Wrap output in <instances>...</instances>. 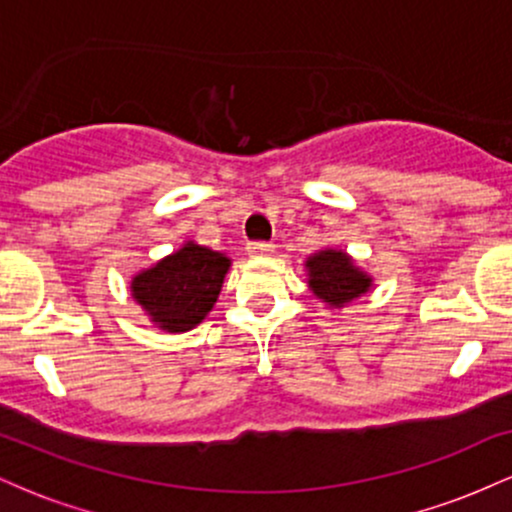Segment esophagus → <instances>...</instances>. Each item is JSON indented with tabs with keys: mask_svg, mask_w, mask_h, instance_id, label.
<instances>
[{
	"mask_svg": "<svg viewBox=\"0 0 512 512\" xmlns=\"http://www.w3.org/2000/svg\"><path fill=\"white\" fill-rule=\"evenodd\" d=\"M248 252L252 257H269V255H274V245L272 243H250Z\"/></svg>",
	"mask_w": 512,
	"mask_h": 512,
	"instance_id": "34e87169",
	"label": "esophagus"
}]
</instances>
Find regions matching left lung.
Here are the masks:
<instances>
[{
    "mask_svg": "<svg viewBox=\"0 0 512 512\" xmlns=\"http://www.w3.org/2000/svg\"><path fill=\"white\" fill-rule=\"evenodd\" d=\"M305 269L310 291L330 308H344L373 286V279L361 272L344 250L325 248L315 252L305 260Z\"/></svg>",
    "mask_w": 512,
    "mask_h": 512,
    "instance_id": "1",
    "label": "left lung"
}]
</instances>
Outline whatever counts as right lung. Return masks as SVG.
<instances>
[{"mask_svg": "<svg viewBox=\"0 0 512 512\" xmlns=\"http://www.w3.org/2000/svg\"><path fill=\"white\" fill-rule=\"evenodd\" d=\"M228 267L231 260L223 252L187 240L173 255L134 274L129 291L161 330L187 332L214 308Z\"/></svg>", "mask_w": 512, "mask_h": 512, "instance_id": "right-lung-1", "label": "right lung"}]
</instances>
